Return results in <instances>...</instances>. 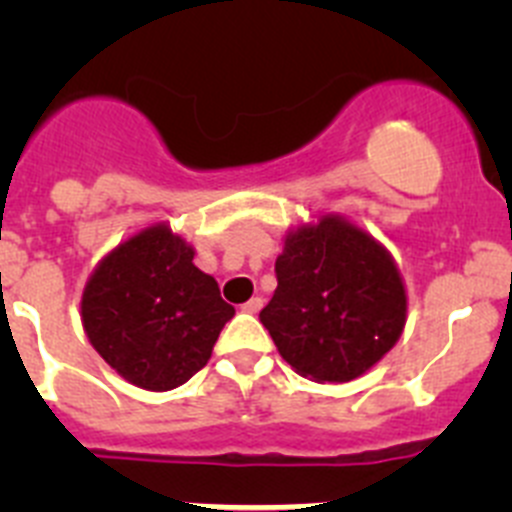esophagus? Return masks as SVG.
Returning <instances> with one entry per match:
<instances>
[{
	"label": "esophagus",
	"mask_w": 512,
	"mask_h": 512,
	"mask_svg": "<svg viewBox=\"0 0 512 512\" xmlns=\"http://www.w3.org/2000/svg\"><path fill=\"white\" fill-rule=\"evenodd\" d=\"M261 307H264V297L256 295V297H251V300H248L246 305L241 307V310H243V312H251V315H256V312H259Z\"/></svg>",
	"instance_id": "34e87169"
}]
</instances>
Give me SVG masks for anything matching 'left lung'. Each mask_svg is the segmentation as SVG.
<instances>
[{
    "label": "left lung",
    "instance_id": "obj_1",
    "mask_svg": "<svg viewBox=\"0 0 512 512\" xmlns=\"http://www.w3.org/2000/svg\"><path fill=\"white\" fill-rule=\"evenodd\" d=\"M277 289L261 323L292 369L315 382H351L397 343L405 287L390 253L338 217L287 235Z\"/></svg>",
    "mask_w": 512,
    "mask_h": 512
}]
</instances>
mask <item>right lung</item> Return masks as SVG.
I'll return each instance as SVG.
<instances>
[{
    "instance_id": "add662e5",
    "label": "right lung",
    "mask_w": 512,
    "mask_h": 512,
    "mask_svg": "<svg viewBox=\"0 0 512 512\" xmlns=\"http://www.w3.org/2000/svg\"><path fill=\"white\" fill-rule=\"evenodd\" d=\"M194 251L153 225L97 266L81 297L89 341L120 377L143 390H174L207 364L235 315Z\"/></svg>"
}]
</instances>
